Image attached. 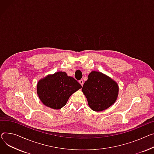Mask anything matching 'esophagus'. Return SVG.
<instances>
[{"mask_svg":"<svg viewBox=\"0 0 154 154\" xmlns=\"http://www.w3.org/2000/svg\"><path fill=\"white\" fill-rule=\"evenodd\" d=\"M79 84L82 85V86H83V84H84V81H83V80H80L79 81Z\"/></svg>","mask_w":154,"mask_h":154,"instance_id":"esophagus-1","label":"esophagus"}]
</instances>
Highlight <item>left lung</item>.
Returning a JSON list of instances; mask_svg holds the SVG:
<instances>
[{"label": "left lung", "mask_w": 154, "mask_h": 154, "mask_svg": "<svg viewBox=\"0 0 154 154\" xmlns=\"http://www.w3.org/2000/svg\"><path fill=\"white\" fill-rule=\"evenodd\" d=\"M82 91L88 105L95 111H103L115 103L118 96V84L100 72L92 71L88 75Z\"/></svg>", "instance_id": "obj_1"}]
</instances>
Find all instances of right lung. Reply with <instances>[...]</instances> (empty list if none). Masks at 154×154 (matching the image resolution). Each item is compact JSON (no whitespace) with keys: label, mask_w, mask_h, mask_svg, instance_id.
Here are the masks:
<instances>
[{"label":"right lung","mask_w":154,"mask_h":154,"mask_svg":"<svg viewBox=\"0 0 154 154\" xmlns=\"http://www.w3.org/2000/svg\"><path fill=\"white\" fill-rule=\"evenodd\" d=\"M81 88L74 78L67 76L65 72H58L38 81L37 94L45 105L58 109L65 106L69 97Z\"/></svg>","instance_id":"obj_1"}]
</instances>
